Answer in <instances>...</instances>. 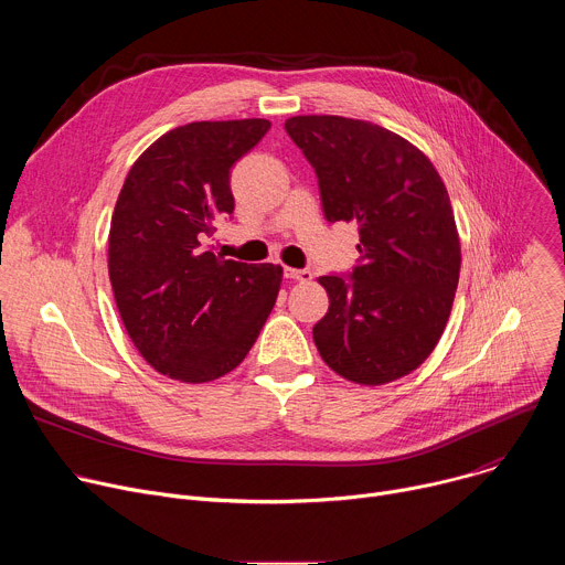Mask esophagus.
<instances>
[{"label":"esophagus","mask_w":565,"mask_h":565,"mask_svg":"<svg viewBox=\"0 0 565 565\" xmlns=\"http://www.w3.org/2000/svg\"><path fill=\"white\" fill-rule=\"evenodd\" d=\"M284 277L295 279V281H310L312 273L308 268H284Z\"/></svg>","instance_id":"obj_1"}]
</instances>
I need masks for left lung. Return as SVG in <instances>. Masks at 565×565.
Here are the masks:
<instances>
[{"instance_id":"left-lung-1","label":"left lung","mask_w":565,"mask_h":565,"mask_svg":"<svg viewBox=\"0 0 565 565\" xmlns=\"http://www.w3.org/2000/svg\"><path fill=\"white\" fill-rule=\"evenodd\" d=\"M286 131L317 174L329 223L355 221L360 259L324 275L329 312L312 327L335 373L384 384L418 369L451 312L460 241L431 160L397 134L342 116H295Z\"/></svg>"}]
</instances>
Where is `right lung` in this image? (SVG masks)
Here are the masks:
<instances>
[{"label": "right lung", "instance_id": "right-lung-1", "mask_svg": "<svg viewBox=\"0 0 565 565\" xmlns=\"http://www.w3.org/2000/svg\"><path fill=\"white\" fill-rule=\"evenodd\" d=\"M270 129L264 118L201 120L160 136L129 170L109 227L122 324L163 375L210 382L244 362L277 301L281 266L205 248L232 216L230 170Z\"/></svg>", "mask_w": 565, "mask_h": 565}]
</instances>
